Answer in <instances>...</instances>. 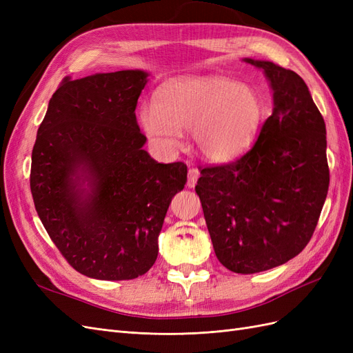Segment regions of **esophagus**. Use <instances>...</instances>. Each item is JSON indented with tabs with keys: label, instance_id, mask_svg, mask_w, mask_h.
Segmentation results:
<instances>
[{
	"label": "esophagus",
	"instance_id": "34e87169",
	"mask_svg": "<svg viewBox=\"0 0 353 353\" xmlns=\"http://www.w3.org/2000/svg\"><path fill=\"white\" fill-rule=\"evenodd\" d=\"M200 176V172L196 168H190L188 169V181H187V187L188 188H193L197 183V179Z\"/></svg>",
	"mask_w": 353,
	"mask_h": 353
}]
</instances>
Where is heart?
I'll list each match as a JSON object with an SVG mask.
<instances>
[{
	"mask_svg": "<svg viewBox=\"0 0 353 353\" xmlns=\"http://www.w3.org/2000/svg\"><path fill=\"white\" fill-rule=\"evenodd\" d=\"M262 100L252 85L225 77H191L166 82L153 109L140 112L145 135L163 150H175L191 130L197 153L212 163L239 157L262 123Z\"/></svg>",
	"mask_w": 353,
	"mask_h": 353,
	"instance_id": "obj_1",
	"label": "heart"
}]
</instances>
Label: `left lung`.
<instances>
[{
	"instance_id": "8db88e82",
	"label": "left lung",
	"mask_w": 353,
	"mask_h": 353,
	"mask_svg": "<svg viewBox=\"0 0 353 353\" xmlns=\"http://www.w3.org/2000/svg\"><path fill=\"white\" fill-rule=\"evenodd\" d=\"M262 69L272 114L250 150L200 170V197L213 250L227 270L256 274L293 259L311 240L330 184L325 122L305 81L272 61Z\"/></svg>"
}]
</instances>
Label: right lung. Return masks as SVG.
Segmentation results:
<instances>
[{
  "label": "right lung",
  "mask_w": 353,
  "mask_h": 353,
  "mask_svg": "<svg viewBox=\"0 0 353 353\" xmlns=\"http://www.w3.org/2000/svg\"><path fill=\"white\" fill-rule=\"evenodd\" d=\"M144 70L65 78L50 99L32 150L30 191L50 239L78 272L121 281L144 275L183 162L157 163L135 108Z\"/></svg>",
  "instance_id": "obj_1"
}]
</instances>
